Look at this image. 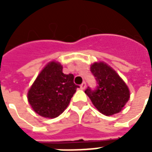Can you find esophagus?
<instances>
[{
  "label": "esophagus",
  "instance_id": "1",
  "mask_svg": "<svg viewBox=\"0 0 152 152\" xmlns=\"http://www.w3.org/2000/svg\"><path fill=\"white\" fill-rule=\"evenodd\" d=\"M80 88H81L82 89H85L86 88V83L85 82V81H84V82H83L82 84L80 85Z\"/></svg>",
  "mask_w": 152,
  "mask_h": 152
}]
</instances>
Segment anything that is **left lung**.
I'll list each match as a JSON object with an SVG mask.
<instances>
[{
	"label": "left lung",
	"instance_id": "8db88e82",
	"mask_svg": "<svg viewBox=\"0 0 152 152\" xmlns=\"http://www.w3.org/2000/svg\"><path fill=\"white\" fill-rule=\"evenodd\" d=\"M97 86L86 93L99 112L106 115L120 112L129 99V90L117 73L104 63H95L90 68Z\"/></svg>",
	"mask_w": 152,
	"mask_h": 152
}]
</instances>
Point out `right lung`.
<instances>
[{"label":"right lung","mask_w":152,"mask_h":152,"mask_svg":"<svg viewBox=\"0 0 152 152\" xmlns=\"http://www.w3.org/2000/svg\"><path fill=\"white\" fill-rule=\"evenodd\" d=\"M73 80L72 74H63L60 63H49L28 91V102L31 107L43 117L58 116L68 106L76 88H79Z\"/></svg>","instance_id":"obj_1"}]
</instances>
